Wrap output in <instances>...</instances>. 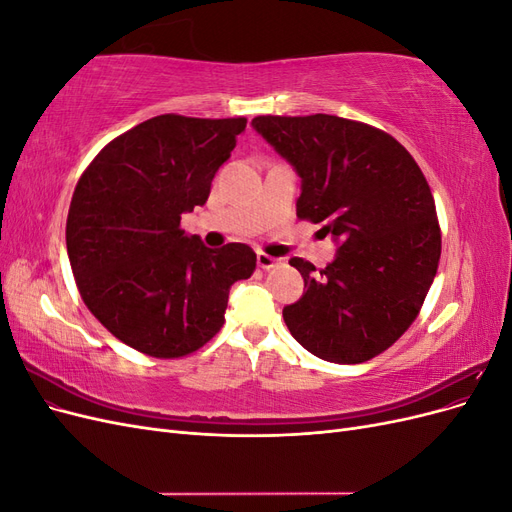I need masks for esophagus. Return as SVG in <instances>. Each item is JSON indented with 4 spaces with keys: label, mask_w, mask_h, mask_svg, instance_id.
I'll return each mask as SVG.
<instances>
[{
    "label": "esophagus",
    "mask_w": 512,
    "mask_h": 512,
    "mask_svg": "<svg viewBox=\"0 0 512 512\" xmlns=\"http://www.w3.org/2000/svg\"><path fill=\"white\" fill-rule=\"evenodd\" d=\"M256 262H258L260 269H275L282 262V258H275V256L267 254V252H258L256 254Z\"/></svg>",
    "instance_id": "esophagus-1"
}]
</instances>
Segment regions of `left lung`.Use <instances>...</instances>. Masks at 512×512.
Masks as SVG:
<instances>
[{
	"label": "left lung",
	"instance_id": "1",
	"mask_svg": "<svg viewBox=\"0 0 512 512\" xmlns=\"http://www.w3.org/2000/svg\"><path fill=\"white\" fill-rule=\"evenodd\" d=\"M252 126L301 177L297 218L339 241L316 269L303 258L305 294L284 307L297 342L318 359H374L408 331L438 271L442 235L429 183L391 134L335 115H260Z\"/></svg>",
	"mask_w": 512,
	"mask_h": 512
}]
</instances>
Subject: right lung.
I'll return each mask as SVG.
<instances>
[{
	"label": "right lung",
	"instance_id": "1",
	"mask_svg": "<svg viewBox=\"0 0 512 512\" xmlns=\"http://www.w3.org/2000/svg\"><path fill=\"white\" fill-rule=\"evenodd\" d=\"M245 123L151 117L113 138L76 183L66 222L76 288L106 331L147 356L203 348L222 329L230 286L256 269L250 245L209 250L181 228Z\"/></svg>",
	"mask_w": 512,
	"mask_h": 512
}]
</instances>
